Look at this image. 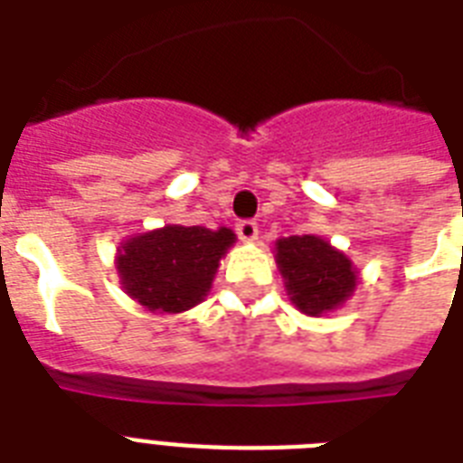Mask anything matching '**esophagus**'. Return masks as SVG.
<instances>
[{"instance_id":"34e87169","label":"esophagus","mask_w":463,"mask_h":463,"mask_svg":"<svg viewBox=\"0 0 463 463\" xmlns=\"http://www.w3.org/2000/svg\"><path fill=\"white\" fill-rule=\"evenodd\" d=\"M235 231H238L240 240H257V235H260V228H257V223H254L252 218H242V221H238V225H235Z\"/></svg>"}]
</instances>
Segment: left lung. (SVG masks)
Listing matches in <instances>:
<instances>
[{
	"instance_id": "obj_1",
	"label": "left lung",
	"mask_w": 463,
	"mask_h": 463,
	"mask_svg": "<svg viewBox=\"0 0 463 463\" xmlns=\"http://www.w3.org/2000/svg\"><path fill=\"white\" fill-rule=\"evenodd\" d=\"M276 252L290 300L305 315L317 317L338 307L358 283L351 261L315 235L279 240Z\"/></svg>"
}]
</instances>
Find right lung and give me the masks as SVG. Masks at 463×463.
<instances>
[{
    "label": "right lung",
    "instance_id": "obj_1",
    "mask_svg": "<svg viewBox=\"0 0 463 463\" xmlns=\"http://www.w3.org/2000/svg\"><path fill=\"white\" fill-rule=\"evenodd\" d=\"M235 242L228 228L165 225L122 245L118 271L129 296L154 312H182L209 293L218 261Z\"/></svg>",
    "mask_w": 463,
    "mask_h": 463
}]
</instances>
